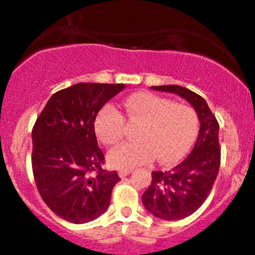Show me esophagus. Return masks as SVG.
<instances>
[{
	"label": "esophagus",
	"mask_w": 255,
	"mask_h": 255,
	"mask_svg": "<svg viewBox=\"0 0 255 255\" xmlns=\"http://www.w3.org/2000/svg\"><path fill=\"white\" fill-rule=\"evenodd\" d=\"M132 171H133V169H121V170L118 171V175H120L121 177H125V176L129 175Z\"/></svg>",
	"instance_id": "1"
}]
</instances>
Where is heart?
Returning a JSON list of instances; mask_svg holds the SVG:
<instances>
[{
    "mask_svg": "<svg viewBox=\"0 0 255 255\" xmlns=\"http://www.w3.org/2000/svg\"><path fill=\"white\" fill-rule=\"evenodd\" d=\"M129 121L142 125L138 139L115 146L109 160L115 168H133L153 161L170 164L181 159L194 144L199 132V116L189 105L174 104L165 97L137 92L123 102ZM125 117L111 104L97 113L95 128L100 139L107 145L120 142L125 133Z\"/></svg>",
    "mask_w": 255,
    "mask_h": 255,
    "instance_id": "obj_1",
    "label": "heart"
}]
</instances>
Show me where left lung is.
Wrapping results in <instances>:
<instances>
[{
	"mask_svg": "<svg viewBox=\"0 0 255 255\" xmlns=\"http://www.w3.org/2000/svg\"><path fill=\"white\" fill-rule=\"evenodd\" d=\"M190 102L200 120V130L191 153L175 168L153 171L151 184L143 194L146 211L165 221L182 220L199 210L212 190L221 164L217 120L200 95L179 85L151 86Z\"/></svg>",
	"mask_w": 255,
	"mask_h": 255,
	"instance_id": "left-lung-1",
	"label": "left lung"
}]
</instances>
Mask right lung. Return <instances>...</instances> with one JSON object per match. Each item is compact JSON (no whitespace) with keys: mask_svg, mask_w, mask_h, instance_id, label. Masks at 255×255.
I'll return each instance as SVG.
<instances>
[{"mask_svg":"<svg viewBox=\"0 0 255 255\" xmlns=\"http://www.w3.org/2000/svg\"><path fill=\"white\" fill-rule=\"evenodd\" d=\"M123 84L81 82L55 92L32 130V168L43 201L71 223L96 220L110 206L116 171L102 169L95 120Z\"/></svg>","mask_w":255,"mask_h":255,"instance_id":"1","label":"right lung"}]
</instances>
